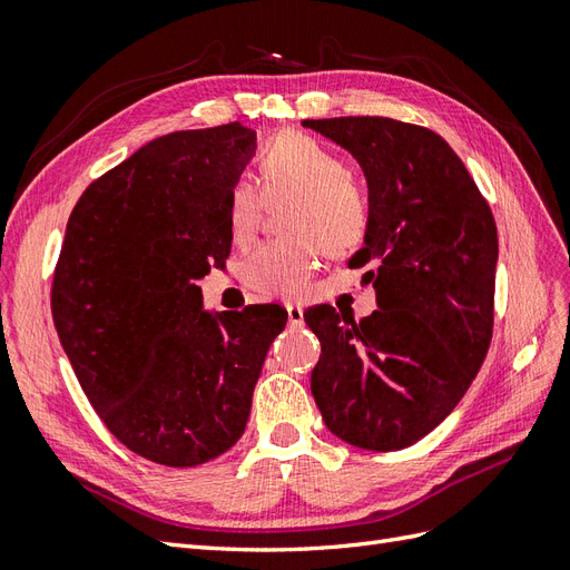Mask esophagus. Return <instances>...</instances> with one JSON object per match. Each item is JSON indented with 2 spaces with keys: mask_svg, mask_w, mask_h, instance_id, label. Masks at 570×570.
I'll list each match as a JSON object with an SVG mask.
<instances>
[{
  "mask_svg": "<svg viewBox=\"0 0 570 570\" xmlns=\"http://www.w3.org/2000/svg\"><path fill=\"white\" fill-rule=\"evenodd\" d=\"M286 315L291 325H303V308L296 303H286Z\"/></svg>",
  "mask_w": 570,
  "mask_h": 570,
  "instance_id": "esophagus-1",
  "label": "esophagus"
}]
</instances>
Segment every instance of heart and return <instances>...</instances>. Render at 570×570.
<instances>
[{"instance_id":"1","label":"heart","mask_w":570,"mask_h":570,"mask_svg":"<svg viewBox=\"0 0 570 570\" xmlns=\"http://www.w3.org/2000/svg\"><path fill=\"white\" fill-rule=\"evenodd\" d=\"M259 173L269 202L296 197L286 228L298 238L262 245L245 265V282L267 298L308 296L317 255H346L368 236L371 204L352 180L342 156L298 132L276 137L259 156ZM262 197L253 183L233 185L228 228L236 243L255 238Z\"/></svg>"}]
</instances>
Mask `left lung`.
<instances>
[{"label":"left lung","mask_w":570,"mask_h":570,"mask_svg":"<svg viewBox=\"0 0 570 570\" xmlns=\"http://www.w3.org/2000/svg\"><path fill=\"white\" fill-rule=\"evenodd\" d=\"M366 175L371 228L348 267H368L377 308L354 323L305 313L323 354L311 390L325 426L363 450H402L455 410L487 358L499 233L450 144L390 118L303 120Z\"/></svg>","instance_id":"obj_1"}]
</instances>
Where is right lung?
<instances>
[{
    "label": "right lung",
    "instance_id": "add662e5",
    "mask_svg": "<svg viewBox=\"0 0 570 570\" xmlns=\"http://www.w3.org/2000/svg\"><path fill=\"white\" fill-rule=\"evenodd\" d=\"M257 149L230 122L151 139L86 187L52 279V320L86 397L137 455L195 466L238 443L282 305L207 311L230 253L228 199Z\"/></svg>",
    "mask_w": 570,
    "mask_h": 570
}]
</instances>
